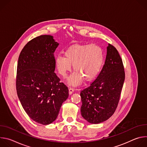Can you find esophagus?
<instances>
[{
  "label": "esophagus",
  "mask_w": 147,
  "mask_h": 147,
  "mask_svg": "<svg viewBox=\"0 0 147 147\" xmlns=\"http://www.w3.org/2000/svg\"><path fill=\"white\" fill-rule=\"evenodd\" d=\"M74 92V89L73 88H69V94L71 95V94H73V92Z\"/></svg>",
  "instance_id": "esophagus-1"
}]
</instances>
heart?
Instances as JSON below:
<instances>
[{
  "instance_id": "heart-1",
  "label": "heart",
  "mask_w": 147,
  "mask_h": 147,
  "mask_svg": "<svg viewBox=\"0 0 147 147\" xmlns=\"http://www.w3.org/2000/svg\"><path fill=\"white\" fill-rule=\"evenodd\" d=\"M104 61L102 49L94 44H76L68 48L65 56L59 55L55 63L59 74L63 77L71 69L75 71L70 76L68 82L71 86L79 84L84 79L89 82L95 79L100 73Z\"/></svg>"
}]
</instances>
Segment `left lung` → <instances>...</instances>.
Returning <instances> with one entry per match:
<instances>
[{"mask_svg": "<svg viewBox=\"0 0 147 147\" xmlns=\"http://www.w3.org/2000/svg\"><path fill=\"white\" fill-rule=\"evenodd\" d=\"M124 79L121 58L116 48L109 44L102 70L90 86L80 92L82 116L92 124L111 117L117 107Z\"/></svg>", "mask_w": 147, "mask_h": 147, "instance_id": "obj_1", "label": "left lung"}]
</instances>
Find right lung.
<instances>
[{
    "label": "right lung",
    "instance_id": "obj_1",
    "mask_svg": "<svg viewBox=\"0 0 147 147\" xmlns=\"http://www.w3.org/2000/svg\"><path fill=\"white\" fill-rule=\"evenodd\" d=\"M58 45L52 36L40 35L24 46L18 60V97L28 116L44 125L56 120L69 96L67 87L54 73V52Z\"/></svg>",
    "mask_w": 147,
    "mask_h": 147
}]
</instances>
